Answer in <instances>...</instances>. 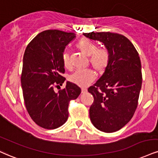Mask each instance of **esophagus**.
I'll list each match as a JSON object with an SVG mask.
<instances>
[{
  "label": "esophagus",
  "instance_id": "obj_1",
  "mask_svg": "<svg viewBox=\"0 0 158 158\" xmlns=\"http://www.w3.org/2000/svg\"><path fill=\"white\" fill-rule=\"evenodd\" d=\"M87 91V88H81V94H85Z\"/></svg>",
  "mask_w": 158,
  "mask_h": 158
}]
</instances>
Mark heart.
I'll return each mask as SVG.
<instances>
[{
    "instance_id": "1",
    "label": "heart",
    "mask_w": 158,
    "mask_h": 158,
    "mask_svg": "<svg viewBox=\"0 0 158 158\" xmlns=\"http://www.w3.org/2000/svg\"><path fill=\"white\" fill-rule=\"evenodd\" d=\"M76 48L84 56L88 57V62L98 73L102 74L107 70L110 64V54L105 48H97L96 43L83 38L76 45ZM62 64L65 68H71L69 55L64 53L62 56ZM96 75L92 70L77 71L72 74L69 79L73 84L81 87L88 86L94 81Z\"/></svg>"
}]
</instances>
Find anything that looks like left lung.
<instances>
[{
    "label": "left lung",
    "mask_w": 158,
    "mask_h": 158,
    "mask_svg": "<svg viewBox=\"0 0 158 158\" xmlns=\"http://www.w3.org/2000/svg\"><path fill=\"white\" fill-rule=\"evenodd\" d=\"M83 35L102 42L110 54L107 70L88 88L94 98L90 121L98 130L116 132L131 120L138 106L142 85L139 54L133 44L119 34L93 31Z\"/></svg>",
    "instance_id": "1"
}]
</instances>
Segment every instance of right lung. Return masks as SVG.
Masks as SVG:
<instances>
[{
    "label": "right lung",
    "instance_id": "add662e5",
    "mask_svg": "<svg viewBox=\"0 0 158 158\" xmlns=\"http://www.w3.org/2000/svg\"><path fill=\"white\" fill-rule=\"evenodd\" d=\"M76 37L74 33L46 30L28 43L23 55L21 86L25 105L38 126L54 130L68 118V104L81 94L80 87L67 81L57 93L65 78L62 56L65 46Z\"/></svg>",
    "mask_w": 158,
    "mask_h": 158
}]
</instances>
